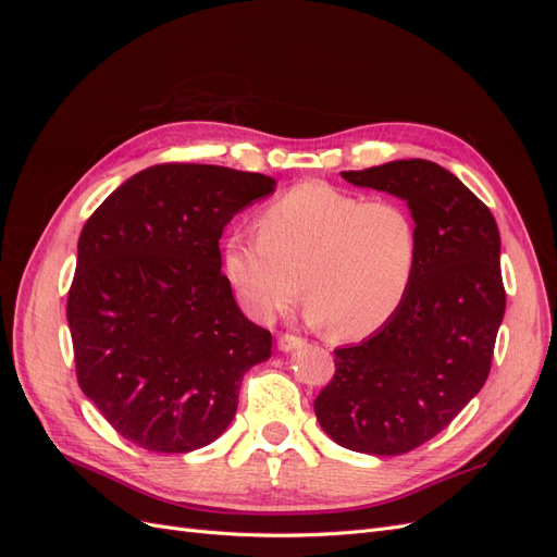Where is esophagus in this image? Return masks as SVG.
<instances>
[{
    "label": "esophagus",
    "mask_w": 557,
    "mask_h": 557,
    "mask_svg": "<svg viewBox=\"0 0 557 557\" xmlns=\"http://www.w3.org/2000/svg\"><path fill=\"white\" fill-rule=\"evenodd\" d=\"M305 346V339H301V336H297V334H281L278 336V348L281 350H297V348H301Z\"/></svg>",
    "instance_id": "34e87169"
}]
</instances>
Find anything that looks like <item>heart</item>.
I'll use <instances>...</instances> for the list:
<instances>
[{"mask_svg":"<svg viewBox=\"0 0 557 557\" xmlns=\"http://www.w3.org/2000/svg\"><path fill=\"white\" fill-rule=\"evenodd\" d=\"M418 227L399 199H362L309 181L260 215V237L234 234L223 269L242 309L269 320L305 293L309 315L334 339L379 332L409 295L418 264Z\"/></svg>","mask_w":557,"mask_h":557,"instance_id":"b5f03b06","label":"heart"}]
</instances>
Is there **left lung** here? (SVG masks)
Segmentation results:
<instances>
[{
  "mask_svg": "<svg viewBox=\"0 0 557 557\" xmlns=\"http://www.w3.org/2000/svg\"><path fill=\"white\" fill-rule=\"evenodd\" d=\"M342 176L407 199L420 250L399 311L362 344L334 350V376L313 409L339 446L401 455L448 428L491 374L507 307L499 230L436 162L395 160Z\"/></svg>",
  "mask_w": 557,
  "mask_h": 557,
  "instance_id": "1",
  "label": "left lung"
}]
</instances>
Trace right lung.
I'll list each match as a JSON object with an SVG mask.
<instances>
[{
	"mask_svg": "<svg viewBox=\"0 0 557 557\" xmlns=\"http://www.w3.org/2000/svg\"><path fill=\"white\" fill-rule=\"evenodd\" d=\"M272 176L164 162L134 174L83 225L66 297L76 379L123 440L153 453L215 442L242 379L272 356L221 272L225 225Z\"/></svg>",
	"mask_w": 557,
	"mask_h": 557,
	"instance_id": "right-lung-1",
	"label": "right lung"
}]
</instances>
